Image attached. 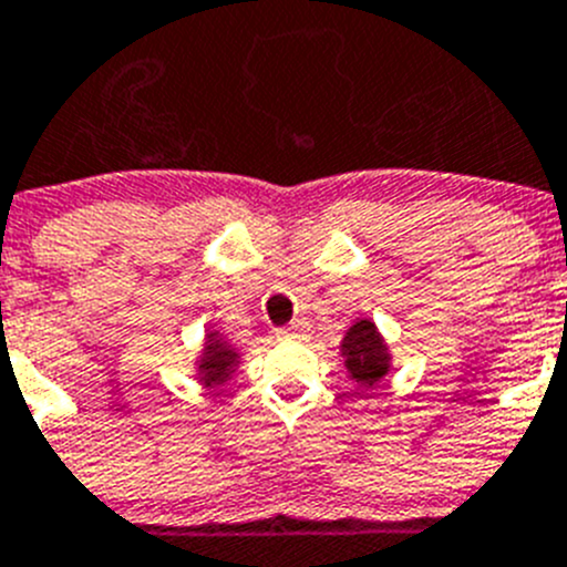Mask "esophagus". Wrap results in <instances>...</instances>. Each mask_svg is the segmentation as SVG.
<instances>
[{
  "instance_id": "1",
  "label": "esophagus",
  "mask_w": 567,
  "mask_h": 567,
  "mask_svg": "<svg viewBox=\"0 0 567 567\" xmlns=\"http://www.w3.org/2000/svg\"><path fill=\"white\" fill-rule=\"evenodd\" d=\"M279 336H282V338H296V336H301V324H288V327H282V330H279Z\"/></svg>"
}]
</instances>
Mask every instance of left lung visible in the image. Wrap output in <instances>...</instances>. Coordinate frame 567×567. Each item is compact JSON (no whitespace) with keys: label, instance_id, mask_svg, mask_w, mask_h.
I'll list each match as a JSON object with an SVG mask.
<instances>
[{"label":"left lung","instance_id":"left-lung-1","mask_svg":"<svg viewBox=\"0 0 567 567\" xmlns=\"http://www.w3.org/2000/svg\"><path fill=\"white\" fill-rule=\"evenodd\" d=\"M343 355H347V369L361 385L378 383L389 369L385 347L380 341L372 321H358L343 338Z\"/></svg>","mask_w":567,"mask_h":567}]
</instances>
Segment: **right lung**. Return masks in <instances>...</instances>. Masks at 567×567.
Segmentation results:
<instances>
[{"mask_svg":"<svg viewBox=\"0 0 567 567\" xmlns=\"http://www.w3.org/2000/svg\"><path fill=\"white\" fill-rule=\"evenodd\" d=\"M231 361H235V352H231L224 341H215V338H212V341L206 343L204 363H200V369H204V383H224Z\"/></svg>","mask_w":567,"mask_h":567,"instance_id":"1","label":"right lung"}]
</instances>
